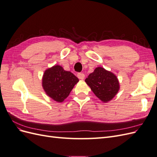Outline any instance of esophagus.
I'll list each match as a JSON object with an SVG mask.
<instances>
[{"label": "esophagus", "instance_id": "34e87169", "mask_svg": "<svg viewBox=\"0 0 157 157\" xmlns=\"http://www.w3.org/2000/svg\"><path fill=\"white\" fill-rule=\"evenodd\" d=\"M77 77L80 79V80H83L85 77V75L84 73H78L77 74Z\"/></svg>", "mask_w": 157, "mask_h": 157}]
</instances>
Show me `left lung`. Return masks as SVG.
Wrapping results in <instances>:
<instances>
[{
    "instance_id": "8db88e82",
    "label": "left lung",
    "mask_w": 157,
    "mask_h": 157,
    "mask_svg": "<svg viewBox=\"0 0 157 157\" xmlns=\"http://www.w3.org/2000/svg\"><path fill=\"white\" fill-rule=\"evenodd\" d=\"M85 82L96 96L103 102L115 97L119 90V82L116 76L102 67H97L90 73Z\"/></svg>"
}]
</instances>
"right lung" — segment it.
Wrapping results in <instances>:
<instances>
[{"label": "right lung", "instance_id": "right-lung-1", "mask_svg": "<svg viewBox=\"0 0 157 157\" xmlns=\"http://www.w3.org/2000/svg\"><path fill=\"white\" fill-rule=\"evenodd\" d=\"M78 78L59 65L46 70L42 78V86L48 96L56 101L62 102L67 98Z\"/></svg>", "mask_w": 157, "mask_h": 157}]
</instances>
